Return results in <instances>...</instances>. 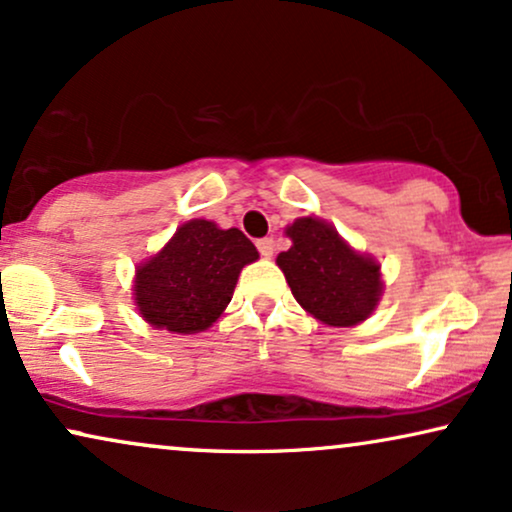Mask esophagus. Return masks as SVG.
<instances>
[{
	"instance_id": "obj_1",
	"label": "esophagus",
	"mask_w": 512,
	"mask_h": 512,
	"mask_svg": "<svg viewBox=\"0 0 512 512\" xmlns=\"http://www.w3.org/2000/svg\"><path fill=\"white\" fill-rule=\"evenodd\" d=\"M257 250H260V255L262 257H269L274 255V238H260V241H257Z\"/></svg>"
}]
</instances>
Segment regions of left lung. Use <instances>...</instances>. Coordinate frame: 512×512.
<instances>
[{
  "label": "left lung",
  "mask_w": 512,
  "mask_h": 512,
  "mask_svg": "<svg viewBox=\"0 0 512 512\" xmlns=\"http://www.w3.org/2000/svg\"><path fill=\"white\" fill-rule=\"evenodd\" d=\"M290 250L276 257L292 295L320 323H363L381 297L379 264L360 255L318 217H299L285 229Z\"/></svg>",
  "instance_id": "left-lung-1"
}]
</instances>
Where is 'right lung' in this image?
<instances>
[{"mask_svg": "<svg viewBox=\"0 0 512 512\" xmlns=\"http://www.w3.org/2000/svg\"><path fill=\"white\" fill-rule=\"evenodd\" d=\"M260 257L241 229L189 220L135 271V304L152 327L194 335L208 330L234 295L238 274Z\"/></svg>", "mask_w": 512, "mask_h": 512, "instance_id": "add662e5", "label": "right lung"}]
</instances>
